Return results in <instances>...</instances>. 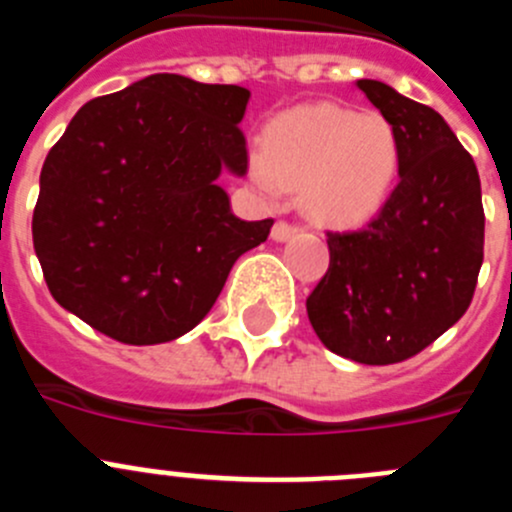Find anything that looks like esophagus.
Here are the masks:
<instances>
[{
	"label": "esophagus",
	"instance_id": "obj_1",
	"mask_svg": "<svg viewBox=\"0 0 512 512\" xmlns=\"http://www.w3.org/2000/svg\"><path fill=\"white\" fill-rule=\"evenodd\" d=\"M297 230H300V225H289L284 223V220H277L274 228H271V238H274V241H287V238H292Z\"/></svg>",
	"mask_w": 512,
	"mask_h": 512
}]
</instances>
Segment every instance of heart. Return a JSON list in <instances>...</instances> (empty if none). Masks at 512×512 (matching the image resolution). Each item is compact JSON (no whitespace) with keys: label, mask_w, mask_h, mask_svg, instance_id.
<instances>
[{"label":"heart","mask_w":512,"mask_h":512,"mask_svg":"<svg viewBox=\"0 0 512 512\" xmlns=\"http://www.w3.org/2000/svg\"><path fill=\"white\" fill-rule=\"evenodd\" d=\"M400 171V138L382 112L341 104L297 107L264 130L251 153V179L266 194L302 192L307 215L354 223L390 197Z\"/></svg>","instance_id":"heart-1"}]
</instances>
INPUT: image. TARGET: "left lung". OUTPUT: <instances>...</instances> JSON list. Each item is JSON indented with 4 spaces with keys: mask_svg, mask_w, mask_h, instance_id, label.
Returning <instances> with one entry per match:
<instances>
[{
    "mask_svg": "<svg viewBox=\"0 0 512 512\" xmlns=\"http://www.w3.org/2000/svg\"><path fill=\"white\" fill-rule=\"evenodd\" d=\"M356 87L395 125L400 179L364 228L325 233L330 264L307 297V318L333 354L400 364L472 305L485 259L482 187L436 110L382 81Z\"/></svg>",
    "mask_w": 512,
    "mask_h": 512,
    "instance_id": "left-lung-1",
    "label": "left lung"
}]
</instances>
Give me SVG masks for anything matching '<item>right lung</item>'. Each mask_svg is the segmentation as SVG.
I'll list each match as a JSON object with an SVG mask.
<instances>
[{
	"label": "right lung",
	"mask_w": 512,
	"mask_h": 512,
	"mask_svg": "<svg viewBox=\"0 0 512 512\" xmlns=\"http://www.w3.org/2000/svg\"><path fill=\"white\" fill-rule=\"evenodd\" d=\"M251 92L153 74L92 99L45 156L33 246L53 300L104 336L153 346L205 318L271 217L230 212L220 171H248Z\"/></svg>",
	"instance_id": "right-lung-1"
}]
</instances>
